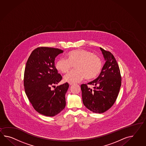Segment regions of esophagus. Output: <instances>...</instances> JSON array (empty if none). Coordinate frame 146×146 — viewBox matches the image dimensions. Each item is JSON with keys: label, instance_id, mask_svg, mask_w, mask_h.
I'll return each mask as SVG.
<instances>
[{"label": "esophagus", "instance_id": "esophagus-1", "mask_svg": "<svg viewBox=\"0 0 146 146\" xmlns=\"http://www.w3.org/2000/svg\"><path fill=\"white\" fill-rule=\"evenodd\" d=\"M68 84H69L70 86H72V85H73V84H74V83H72V82H69V83H68Z\"/></svg>", "mask_w": 146, "mask_h": 146}]
</instances>
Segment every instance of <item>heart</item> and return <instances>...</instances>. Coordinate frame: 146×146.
<instances>
[{"instance_id": "obj_1", "label": "heart", "mask_w": 146, "mask_h": 146, "mask_svg": "<svg viewBox=\"0 0 146 146\" xmlns=\"http://www.w3.org/2000/svg\"><path fill=\"white\" fill-rule=\"evenodd\" d=\"M74 65L76 70L66 75L64 81L76 83L85 78L89 81L94 80L100 74L103 64L102 58L92 52L77 49L70 51L66 54V59H58L55 63V68L58 71L66 74Z\"/></svg>"}]
</instances>
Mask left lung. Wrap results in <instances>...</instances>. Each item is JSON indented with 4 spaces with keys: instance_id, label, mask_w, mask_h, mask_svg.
Listing matches in <instances>:
<instances>
[{
    "instance_id": "1",
    "label": "left lung",
    "mask_w": 146,
    "mask_h": 146,
    "mask_svg": "<svg viewBox=\"0 0 146 146\" xmlns=\"http://www.w3.org/2000/svg\"><path fill=\"white\" fill-rule=\"evenodd\" d=\"M100 49L106 60L102 71L98 78L88 84H83L81 88L84 105L93 112L102 113L115 103L121 86V75L113 55L101 47Z\"/></svg>"
}]
</instances>
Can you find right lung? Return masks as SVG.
Returning a JSON list of instances; mask_svg holds the SVG:
<instances>
[{"label":"right lung","instance_id":"1","mask_svg":"<svg viewBox=\"0 0 146 146\" xmlns=\"http://www.w3.org/2000/svg\"><path fill=\"white\" fill-rule=\"evenodd\" d=\"M63 51L52 47H37L33 50L26 64L25 93L34 109L45 116L53 117L63 110L66 105L68 83L51 90V87L62 79L55 66L54 60Z\"/></svg>","mask_w":146,"mask_h":146}]
</instances>
